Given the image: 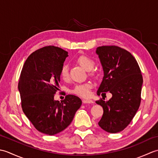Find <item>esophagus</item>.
Listing matches in <instances>:
<instances>
[{
	"mask_svg": "<svg viewBox=\"0 0 158 158\" xmlns=\"http://www.w3.org/2000/svg\"><path fill=\"white\" fill-rule=\"evenodd\" d=\"M83 103H89V104H92V103H94V101L93 100H90V99H83Z\"/></svg>",
	"mask_w": 158,
	"mask_h": 158,
	"instance_id": "1",
	"label": "esophagus"
}]
</instances>
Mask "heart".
Returning a JSON list of instances; mask_svg holds the SVG:
<instances>
[{"instance_id": "b5f03b06", "label": "heart", "mask_w": 158, "mask_h": 158, "mask_svg": "<svg viewBox=\"0 0 158 158\" xmlns=\"http://www.w3.org/2000/svg\"><path fill=\"white\" fill-rule=\"evenodd\" d=\"M77 62L81 65L83 69L87 70H91L95 65V62L92 59L88 56H81L77 58ZM60 76L63 79H67L69 78V66L66 64H64L60 70ZM92 84L91 83H85L77 84L73 88L72 92L77 95L87 97L90 95Z\"/></svg>"}]
</instances>
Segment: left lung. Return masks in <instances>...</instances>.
I'll return each instance as SVG.
<instances>
[{
	"label": "left lung",
	"instance_id": "left-lung-1",
	"mask_svg": "<svg viewBox=\"0 0 158 158\" xmlns=\"http://www.w3.org/2000/svg\"><path fill=\"white\" fill-rule=\"evenodd\" d=\"M96 53L104 71L97 94H112L107 101H96L104 110L98 125L107 132L117 133L128 126L139 108L143 82L141 71L135 57L119 47H98Z\"/></svg>",
	"mask_w": 158,
	"mask_h": 158
}]
</instances>
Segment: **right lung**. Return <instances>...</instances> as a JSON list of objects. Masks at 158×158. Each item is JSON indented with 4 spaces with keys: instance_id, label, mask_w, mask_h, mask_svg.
Here are the masks:
<instances>
[{
    "instance_id": "1",
    "label": "right lung",
    "mask_w": 158,
    "mask_h": 158,
    "mask_svg": "<svg viewBox=\"0 0 158 158\" xmlns=\"http://www.w3.org/2000/svg\"><path fill=\"white\" fill-rule=\"evenodd\" d=\"M68 52L55 46H46L28 56L20 74L18 89L23 112L35 128L48 135L68 127L82 102L69 94L54 100L58 89L60 70Z\"/></svg>"
}]
</instances>
